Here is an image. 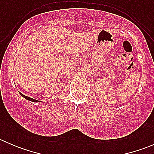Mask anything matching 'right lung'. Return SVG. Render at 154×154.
<instances>
[{
	"instance_id": "right-lung-1",
	"label": "right lung",
	"mask_w": 154,
	"mask_h": 154,
	"mask_svg": "<svg viewBox=\"0 0 154 154\" xmlns=\"http://www.w3.org/2000/svg\"><path fill=\"white\" fill-rule=\"evenodd\" d=\"M20 94H21V96H22L23 97H24V98H25V99H27V100H29V101H32V102H40L39 100H35V99H32V98H31V97H27V96L24 95V94H21V93H20Z\"/></svg>"
}]
</instances>
